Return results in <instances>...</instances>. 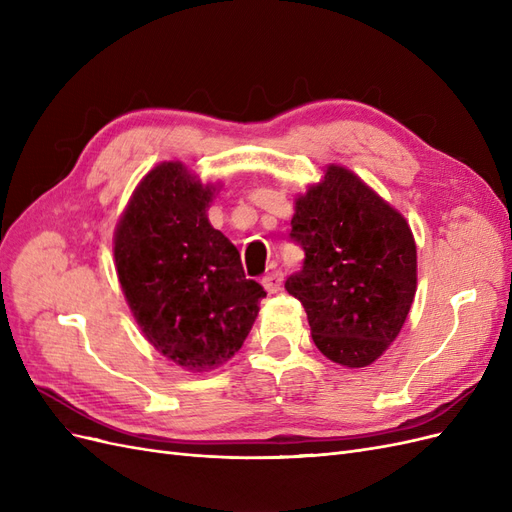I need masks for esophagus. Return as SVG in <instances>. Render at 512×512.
<instances>
[{
	"instance_id": "1",
	"label": "esophagus",
	"mask_w": 512,
	"mask_h": 512,
	"mask_svg": "<svg viewBox=\"0 0 512 512\" xmlns=\"http://www.w3.org/2000/svg\"><path fill=\"white\" fill-rule=\"evenodd\" d=\"M281 284H284V273L281 271H271L262 277V286L269 294H275L281 290Z\"/></svg>"
}]
</instances>
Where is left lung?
<instances>
[{
    "instance_id": "obj_1",
    "label": "left lung",
    "mask_w": 512,
    "mask_h": 512,
    "mask_svg": "<svg viewBox=\"0 0 512 512\" xmlns=\"http://www.w3.org/2000/svg\"><path fill=\"white\" fill-rule=\"evenodd\" d=\"M290 239L305 262L286 290L303 303L315 347L347 368L373 364L415 298L409 222L354 171L328 165L324 180L296 197Z\"/></svg>"
}]
</instances>
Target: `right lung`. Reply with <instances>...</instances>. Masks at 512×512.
Here are the masks:
<instances>
[{"instance_id":"right-lung-1","label":"right lung","mask_w":512,"mask_h":512,"mask_svg":"<svg viewBox=\"0 0 512 512\" xmlns=\"http://www.w3.org/2000/svg\"><path fill=\"white\" fill-rule=\"evenodd\" d=\"M216 188L182 163L139 182L114 233L118 281L144 337L190 373L231 360L248 337L262 286L235 245L207 220Z\"/></svg>"}]
</instances>
